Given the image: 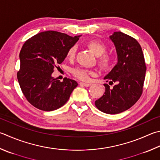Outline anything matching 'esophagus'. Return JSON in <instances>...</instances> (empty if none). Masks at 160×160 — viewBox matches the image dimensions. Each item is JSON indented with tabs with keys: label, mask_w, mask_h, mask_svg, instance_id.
I'll return each instance as SVG.
<instances>
[{
	"label": "esophagus",
	"mask_w": 160,
	"mask_h": 160,
	"mask_svg": "<svg viewBox=\"0 0 160 160\" xmlns=\"http://www.w3.org/2000/svg\"><path fill=\"white\" fill-rule=\"evenodd\" d=\"M80 84H81V85H83V86H86V87H89V86H91V84H90V83H83V82H81V83H80Z\"/></svg>",
	"instance_id": "1"
}]
</instances>
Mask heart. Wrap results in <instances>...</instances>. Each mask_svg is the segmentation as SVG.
I'll list each match as a JSON object with an SVG mask.
<instances>
[{"instance_id":"heart-1","label":"heart","mask_w":160,"mask_h":160,"mask_svg":"<svg viewBox=\"0 0 160 160\" xmlns=\"http://www.w3.org/2000/svg\"><path fill=\"white\" fill-rule=\"evenodd\" d=\"M86 46L96 56L99 57L98 58V63L99 67L102 70H108L112 68L113 58L108 54H104L107 52V47L104 43L97 40H91L86 43ZM75 53H76V48L74 47H70L68 51L67 58L69 60L73 59ZM72 72L75 77L82 81H88L90 76L94 74L93 71L80 68L73 69Z\"/></svg>"}]
</instances>
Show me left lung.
<instances>
[{"label":"left lung","mask_w":160,"mask_h":160,"mask_svg":"<svg viewBox=\"0 0 160 160\" xmlns=\"http://www.w3.org/2000/svg\"><path fill=\"white\" fill-rule=\"evenodd\" d=\"M110 39L116 47L118 63L104 79L116 84L110 88L105 83V92L96 100L99 110L117 114L132 107L143 92L146 65L139 43L122 32H114Z\"/></svg>","instance_id":"obj_1"}]
</instances>
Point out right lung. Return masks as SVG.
<instances>
[{
	"label": "right lung",
	"mask_w": 160,
	"mask_h": 160,
	"mask_svg": "<svg viewBox=\"0 0 160 160\" xmlns=\"http://www.w3.org/2000/svg\"><path fill=\"white\" fill-rule=\"evenodd\" d=\"M79 37L48 31L32 36L23 44L19 53L17 79L23 94L33 107L51 111L68 102L77 82L67 77L60 81L53 79L52 74Z\"/></svg>",
	"instance_id": "obj_1"
}]
</instances>
